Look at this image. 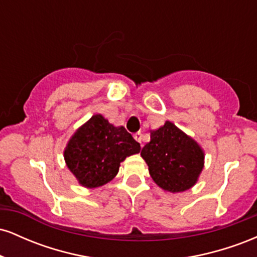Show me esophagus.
Masks as SVG:
<instances>
[{
	"label": "esophagus",
	"mask_w": 257,
	"mask_h": 257,
	"mask_svg": "<svg viewBox=\"0 0 257 257\" xmlns=\"http://www.w3.org/2000/svg\"><path fill=\"white\" fill-rule=\"evenodd\" d=\"M133 137H134V139L138 141V143L141 144V141H143V133L138 132V133H135V134L133 135Z\"/></svg>",
	"instance_id": "1"
}]
</instances>
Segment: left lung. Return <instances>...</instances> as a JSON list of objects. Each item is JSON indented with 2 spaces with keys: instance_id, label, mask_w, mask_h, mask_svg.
<instances>
[{
  "instance_id": "obj_1",
  "label": "left lung",
  "mask_w": 257,
  "mask_h": 257,
  "mask_svg": "<svg viewBox=\"0 0 257 257\" xmlns=\"http://www.w3.org/2000/svg\"><path fill=\"white\" fill-rule=\"evenodd\" d=\"M153 181L169 192H182L197 182L204 164V153L198 144L166 122L151 132V141L141 150Z\"/></svg>"
}]
</instances>
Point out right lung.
I'll return each mask as SVG.
<instances>
[{
  "instance_id": "add662e5",
  "label": "right lung",
  "mask_w": 257,
  "mask_h": 257,
  "mask_svg": "<svg viewBox=\"0 0 257 257\" xmlns=\"http://www.w3.org/2000/svg\"><path fill=\"white\" fill-rule=\"evenodd\" d=\"M140 144L124 126H113L101 114L82 125L65 150V162L84 187H99L117 175L120 162L140 152Z\"/></svg>"
}]
</instances>
